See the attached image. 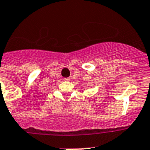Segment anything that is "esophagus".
Instances as JSON below:
<instances>
[{
	"mask_svg": "<svg viewBox=\"0 0 150 150\" xmlns=\"http://www.w3.org/2000/svg\"><path fill=\"white\" fill-rule=\"evenodd\" d=\"M63 80H64V81H70V78L67 77V78H64V79H63Z\"/></svg>",
	"mask_w": 150,
	"mask_h": 150,
	"instance_id": "esophagus-1",
	"label": "esophagus"
}]
</instances>
